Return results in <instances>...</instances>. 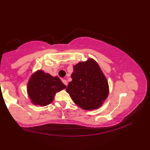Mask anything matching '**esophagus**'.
<instances>
[{
  "instance_id": "obj_1",
  "label": "esophagus",
  "mask_w": 150,
  "mask_h": 150,
  "mask_svg": "<svg viewBox=\"0 0 150 150\" xmlns=\"http://www.w3.org/2000/svg\"><path fill=\"white\" fill-rule=\"evenodd\" d=\"M62 82L63 83V84H64L65 85L67 86V81H66L65 79H62Z\"/></svg>"
}]
</instances>
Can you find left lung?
Returning <instances> with one entry per match:
<instances>
[{
  "label": "left lung",
  "mask_w": 150,
  "mask_h": 150,
  "mask_svg": "<svg viewBox=\"0 0 150 150\" xmlns=\"http://www.w3.org/2000/svg\"><path fill=\"white\" fill-rule=\"evenodd\" d=\"M71 78L66 91L75 104L86 110L103 105L109 94L108 83L95 59L88 58L75 65Z\"/></svg>",
  "instance_id": "obj_1"
}]
</instances>
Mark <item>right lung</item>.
<instances>
[{"label": "right lung", "instance_id": "add662e5", "mask_svg": "<svg viewBox=\"0 0 150 150\" xmlns=\"http://www.w3.org/2000/svg\"><path fill=\"white\" fill-rule=\"evenodd\" d=\"M65 88L66 85L59 77H53L40 69L30 77L27 83V93L33 105L45 106L53 102L55 94Z\"/></svg>", "mask_w": 150, "mask_h": 150}]
</instances>
